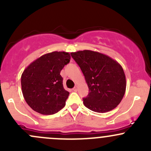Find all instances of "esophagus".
Masks as SVG:
<instances>
[{"label": "esophagus", "instance_id": "34e87169", "mask_svg": "<svg viewBox=\"0 0 151 151\" xmlns=\"http://www.w3.org/2000/svg\"><path fill=\"white\" fill-rule=\"evenodd\" d=\"M77 89H78V88H77V86H76V87H74V88H73V91H74V92H77Z\"/></svg>", "mask_w": 151, "mask_h": 151}]
</instances>
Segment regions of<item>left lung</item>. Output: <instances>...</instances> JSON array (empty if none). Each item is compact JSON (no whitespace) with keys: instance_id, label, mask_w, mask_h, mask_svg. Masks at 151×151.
Returning <instances> with one entry per match:
<instances>
[{"instance_id":"obj_1","label":"left lung","mask_w":151,"mask_h":151,"mask_svg":"<svg viewBox=\"0 0 151 151\" xmlns=\"http://www.w3.org/2000/svg\"><path fill=\"white\" fill-rule=\"evenodd\" d=\"M81 68L89 88L83 98L87 108L106 112L121 103L126 92V76L122 66L109 56L98 52L83 50L71 53Z\"/></svg>"}]
</instances>
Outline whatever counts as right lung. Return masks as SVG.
Here are the masks:
<instances>
[{
	"instance_id": "right-lung-1",
	"label": "right lung",
	"mask_w": 151,
	"mask_h": 151,
	"mask_svg": "<svg viewBox=\"0 0 151 151\" xmlns=\"http://www.w3.org/2000/svg\"><path fill=\"white\" fill-rule=\"evenodd\" d=\"M71 59L68 52H52L41 56L24 70L21 86L29 106L42 115H53L66 105L69 93L63 85L60 71Z\"/></svg>"
}]
</instances>
